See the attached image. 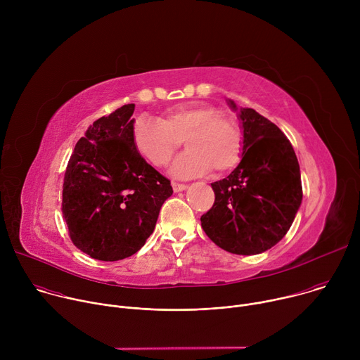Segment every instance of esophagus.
Segmentation results:
<instances>
[{"label":"esophagus","instance_id":"1","mask_svg":"<svg viewBox=\"0 0 360 360\" xmlns=\"http://www.w3.org/2000/svg\"><path fill=\"white\" fill-rule=\"evenodd\" d=\"M172 188L175 192H181V191H185L188 188V185L185 184H178V182H172Z\"/></svg>","mask_w":360,"mask_h":360}]
</instances>
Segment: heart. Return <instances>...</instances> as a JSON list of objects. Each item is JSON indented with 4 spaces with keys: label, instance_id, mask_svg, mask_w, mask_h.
Listing matches in <instances>:
<instances>
[{
    "label": "heart",
    "instance_id": "obj_1",
    "mask_svg": "<svg viewBox=\"0 0 360 360\" xmlns=\"http://www.w3.org/2000/svg\"><path fill=\"white\" fill-rule=\"evenodd\" d=\"M185 142L188 150L172 165L171 174L191 178L233 169L243 152L239 125L212 105L196 104L169 110L160 120L141 117L132 125L135 149L153 167H165Z\"/></svg>",
    "mask_w": 360,
    "mask_h": 360
}]
</instances>
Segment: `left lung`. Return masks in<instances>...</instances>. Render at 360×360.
Segmentation results:
<instances>
[{"label": "left lung", "instance_id": "8db88e82", "mask_svg": "<svg viewBox=\"0 0 360 360\" xmlns=\"http://www.w3.org/2000/svg\"><path fill=\"white\" fill-rule=\"evenodd\" d=\"M238 110L233 101H228ZM243 152L239 165L212 185L214 207L200 217L202 229L224 250L256 255L289 231L302 203L299 162L292 143L252 108L239 110Z\"/></svg>", "mask_w": 360, "mask_h": 360}]
</instances>
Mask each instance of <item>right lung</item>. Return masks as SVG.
<instances>
[{
  "label": "right lung",
  "mask_w": 360,
  "mask_h": 360,
  "mask_svg": "<svg viewBox=\"0 0 360 360\" xmlns=\"http://www.w3.org/2000/svg\"><path fill=\"white\" fill-rule=\"evenodd\" d=\"M135 104L96 120L68 161L63 215L72 243L98 261L136 253L155 229L169 179L135 149L131 118Z\"/></svg>",
  "instance_id": "right-lung-1"
}]
</instances>
